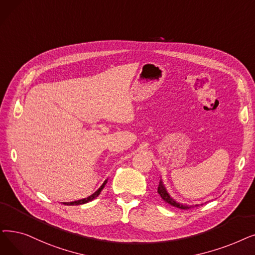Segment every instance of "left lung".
Wrapping results in <instances>:
<instances>
[{
    "mask_svg": "<svg viewBox=\"0 0 255 255\" xmlns=\"http://www.w3.org/2000/svg\"><path fill=\"white\" fill-rule=\"evenodd\" d=\"M157 192H158V194L160 195V197L163 199V201H165L167 203H169L170 205L175 206V207H177V208H180V209L186 210V209H190V208H192V207H197V206H199V204L189 206V205H185V204H181V203L176 202V201L174 200V199L169 195V193L167 192V190H165V187H164V185H163V183H162L161 180L159 181V185H158ZM201 205H202V204H201Z\"/></svg>",
    "mask_w": 255,
    "mask_h": 255,
    "instance_id": "1",
    "label": "left lung"
}]
</instances>
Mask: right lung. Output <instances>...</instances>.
I'll use <instances>...</instances> for the list:
<instances>
[{"label": "right lung", "instance_id": "1", "mask_svg": "<svg viewBox=\"0 0 255 255\" xmlns=\"http://www.w3.org/2000/svg\"><path fill=\"white\" fill-rule=\"evenodd\" d=\"M106 182H107V180H105V181H104V183H103V184H102L100 187H99V190H98V191H96V192H95L93 195L88 196L87 198L81 199V200H78V201H73V202H64L63 204H66V205H79V204H84V203H87V202H90V201L94 200L95 198H97L99 195H100L101 191L104 189V186H105Z\"/></svg>", "mask_w": 255, "mask_h": 255}]
</instances>
